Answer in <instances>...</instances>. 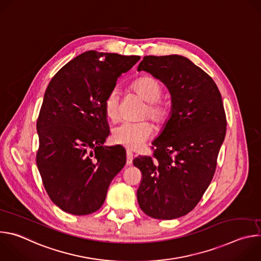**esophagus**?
I'll return each mask as SVG.
<instances>
[{"label":"esophagus","mask_w":261,"mask_h":261,"mask_svg":"<svg viewBox=\"0 0 261 261\" xmlns=\"http://www.w3.org/2000/svg\"><path fill=\"white\" fill-rule=\"evenodd\" d=\"M133 153L129 150H127V165H131L133 161Z\"/></svg>","instance_id":"34e87169"}]
</instances>
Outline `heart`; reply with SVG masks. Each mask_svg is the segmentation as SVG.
<instances>
[{
  "label": "heart",
  "instance_id": "b5f03b06",
  "mask_svg": "<svg viewBox=\"0 0 261 261\" xmlns=\"http://www.w3.org/2000/svg\"><path fill=\"white\" fill-rule=\"evenodd\" d=\"M132 90L143 101L147 102L144 116H147L156 124H163L169 114L168 103L161 99L162 86L154 77L143 76L132 85ZM104 111L110 121L119 119V95L117 91L108 93L104 100ZM153 134V127L147 122L129 123L124 122L116 127L111 134L114 142L124 145L129 150L138 148Z\"/></svg>",
  "mask_w": 261,
  "mask_h": 261
}]
</instances>
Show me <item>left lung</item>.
<instances>
[{"mask_svg":"<svg viewBox=\"0 0 261 261\" xmlns=\"http://www.w3.org/2000/svg\"><path fill=\"white\" fill-rule=\"evenodd\" d=\"M137 71L151 73L171 96L153 157L133 160L142 174L137 201L152 218H179L196 206L215 174L227 125L222 97L208 74L182 56H145Z\"/></svg>","mask_w":261,"mask_h":261,"instance_id":"obj_1","label":"left lung"}]
</instances>
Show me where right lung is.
Listing matches in <instances>:
<instances>
[{"label": "right lung", "instance_id": "add662e5", "mask_svg": "<svg viewBox=\"0 0 261 261\" xmlns=\"http://www.w3.org/2000/svg\"><path fill=\"white\" fill-rule=\"evenodd\" d=\"M139 60L89 50L61 68L47 86L37 120L36 163L49 198L66 213L98 211L126 164L122 145H103L110 133L104 100Z\"/></svg>", "mask_w": 261, "mask_h": 261}]
</instances>
